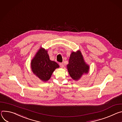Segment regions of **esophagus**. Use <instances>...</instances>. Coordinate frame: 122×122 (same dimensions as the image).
I'll return each instance as SVG.
<instances>
[{"label":"esophagus","mask_w":122,"mask_h":122,"mask_svg":"<svg viewBox=\"0 0 122 122\" xmlns=\"http://www.w3.org/2000/svg\"><path fill=\"white\" fill-rule=\"evenodd\" d=\"M60 66H61V68H63L64 65H63V63H60Z\"/></svg>","instance_id":"34e87169"}]
</instances>
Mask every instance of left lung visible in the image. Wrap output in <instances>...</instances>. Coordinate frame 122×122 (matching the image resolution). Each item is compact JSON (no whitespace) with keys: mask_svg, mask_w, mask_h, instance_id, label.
<instances>
[{"mask_svg":"<svg viewBox=\"0 0 122 122\" xmlns=\"http://www.w3.org/2000/svg\"><path fill=\"white\" fill-rule=\"evenodd\" d=\"M67 69L71 78L75 81H78L83 75L89 73L90 66L85 61L80 50L71 53Z\"/></svg>","mask_w":122,"mask_h":122,"instance_id":"left-lung-1","label":"left lung"}]
</instances>
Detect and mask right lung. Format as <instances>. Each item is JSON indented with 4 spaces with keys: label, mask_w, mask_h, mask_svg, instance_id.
<instances>
[{
    "label": "right lung",
    "mask_w": 122,
    "mask_h": 122,
    "mask_svg": "<svg viewBox=\"0 0 122 122\" xmlns=\"http://www.w3.org/2000/svg\"><path fill=\"white\" fill-rule=\"evenodd\" d=\"M47 52L46 49L41 47L30 62L33 73L44 82L48 81L55 70L60 67L57 62L50 60Z\"/></svg>",
    "instance_id": "1"
}]
</instances>
